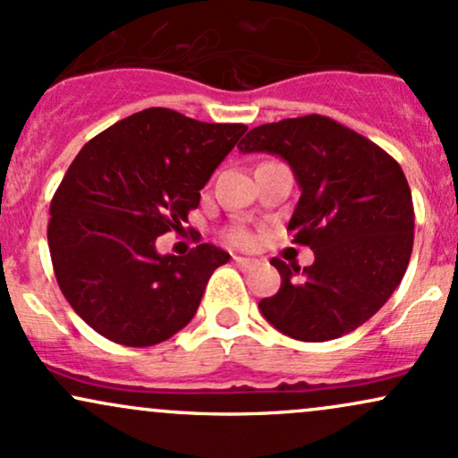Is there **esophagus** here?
<instances>
[{"instance_id":"obj_1","label":"esophagus","mask_w":458,"mask_h":458,"mask_svg":"<svg viewBox=\"0 0 458 458\" xmlns=\"http://www.w3.org/2000/svg\"><path fill=\"white\" fill-rule=\"evenodd\" d=\"M234 262L241 267V269H251V267L259 265L254 259H243V256H234Z\"/></svg>"}]
</instances>
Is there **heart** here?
I'll use <instances>...</instances> for the list:
<instances>
[{
	"instance_id": "obj_1",
	"label": "heart",
	"mask_w": 458,
	"mask_h": 458,
	"mask_svg": "<svg viewBox=\"0 0 458 458\" xmlns=\"http://www.w3.org/2000/svg\"><path fill=\"white\" fill-rule=\"evenodd\" d=\"M228 239L233 241V243H236V245H250L251 241V234L247 233L245 228H230V233H228Z\"/></svg>"
}]
</instances>
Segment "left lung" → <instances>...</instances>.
<instances>
[{
    "label": "left lung",
    "mask_w": 458,
    "mask_h": 458,
    "mask_svg": "<svg viewBox=\"0 0 458 458\" xmlns=\"http://www.w3.org/2000/svg\"><path fill=\"white\" fill-rule=\"evenodd\" d=\"M243 152L291 165L301 189L288 230L314 251L303 267L273 259L282 286L259 303L276 329L327 343L364 325L401 284L413 250V202L401 165L327 115L310 114L251 129Z\"/></svg>",
    "instance_id": "left-lung-1"
}]
</instances>
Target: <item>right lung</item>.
<instances>
[{"instance_id":"1","label":"right lung","mask_w":458,"mask_h":458,"mask_svg":"<svg viewBox=\"0 0 458 458\" xmlns=\"http://www.w3.org/2000/svg\"><path fill=\"white\" fill-rule=\"evenodd\" d=\"M245 131L150 107L79 150L51 199L47 239L60 291L94 331L152 346L193 318L230 254L202 243L187 256H161L155 241L187 222Z\"/></svg>"}]
</instances>
